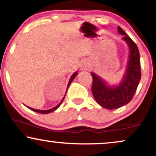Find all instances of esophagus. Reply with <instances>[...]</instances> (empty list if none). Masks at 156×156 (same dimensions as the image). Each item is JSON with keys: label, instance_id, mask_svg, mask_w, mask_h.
Masks as SVG:
<instances>
[{"label": "esophagus", "instance_id": "esophagus-1", "mask_svg": "<svg viewBox=\"0 0 156 156\" xmlns=\"http://www.w3.org/2000/svg\"><path fill=\"white\" fill-rule=\"evenodd\" d=\"M81 68L83 70H87L89 68V66L87 63L86 62H82V65H81Z\"/></svg>", "mask_w": 156, "mask_h": 156}]
</instances>
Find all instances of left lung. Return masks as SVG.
<instances>
[{"label": "left lung", "mask_w": 156, "mask_h": 156, "mask_svg": "<svg viewBox=\"0 0 156 156\" xmlns=\"http://www.w3.org/2000/svg\"><path fill=\"white\" fill-rule=\"evenodd\" d=\"M118 31L124 35L123 40L127 42L130 48L129 63L123 81L118 87H110L94 73H91L93 79L91 91L94 97L99 105L107 109H115L129 103L135 94L141 78L138 47L121 27H118Z\"/></svg>", "instance_id": "1"}]
</instances>
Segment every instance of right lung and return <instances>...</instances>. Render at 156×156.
Instances as JSON below:
<instances>
[{"label":"right lung","instance_id":"right-lung-1","mask_svg":"<svg viewBox=\"0 0 156 156\" xmlns=\"http://www.w3.org/2000/svg\"><path fill=\"white\" fill-rule=\"evenodd\" d=\"M76 74H77V72H75V73L73 74V75H72V76H71V78H70V80H69V83H68L67 89H68V87H69V85H70V84H71V82H72V80H73L75 78V76H76ZM66 93H67V92H66ZM64 99H65V97H63V99H62V101H60V103L57 104V105L56 106H55V107L52 108H51V109H49V110H37V109H34V108H30V107H28V108H30V109L32 110V111H33V112H37V113H40V114H48V113H51V112H54V111L56 110L57 108H58L59 106L61 105L62 102L63 101Z\"/></svg>","mask_w":156,"mask_h":156}]
</instances>
